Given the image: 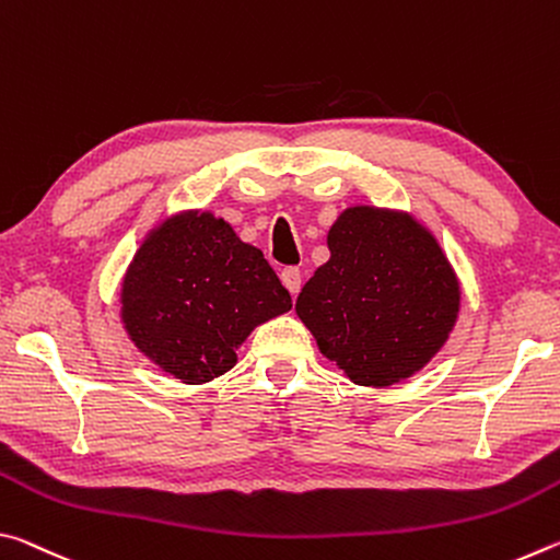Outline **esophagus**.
<instances>
[{
    "mask_svg": "<svg viewBox=\"0 0 560 560\" xmlns=\"http://www.w3.org/2000/svg\"><path fill=\"white\" fill-rule=\"evenodd\" d=\"M279 277H281L283 287H287V291L293 299H296V293L301 291V271L296 267H287V269H281Z\"/></svg>",
    "mask_w": 560,
    "mask_h": 560,
    "instance_id": "obj_1",
    "label": "esophagus"
}]
</instances>
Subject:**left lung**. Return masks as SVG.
I'll use <instances>...</instances> for the list:
<instances>
[{"label":"left lung","instance_id":"left-lung-1","mask_svg":"<svg viewBox=\"0 0 560 560\" xmlns=\"http://www.w3.org/2000/svg\"><path fill=\"white\" fill-rule=\"evenodd\" d=\"M330 259L296 314L358 385L410 377L438 353L459 311V283L434 236L410 217L353 207L328 232Z\"/></svg>","mask_w":560,"mask_h":560}]
</instances>
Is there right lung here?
Returning <instances> with one entry per match:
<instances>
[{"mask_svg": "<svg viewBox=\"0 0 560 560\" xmlns=\"http://www.w3.org/2000/svg\"><path fill=\"white\" fill-rule=\"evenodd\" d=\"M289 308V291L264 254L212 214L165 222L122 281L130 338L165 373L192 385L230 371L252 328Z\"/></svg>", "mask_w": 560, "mask_h": 560, "instance_id": "obj_1", "label": "right lung"}]
</instances>
